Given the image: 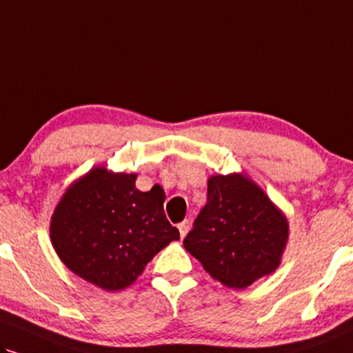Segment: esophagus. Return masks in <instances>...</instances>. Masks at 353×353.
<instances>
[{
    "label": "esophagus",
    "instance_id": "esophagus-1",
    "mask_svg": "<svg viewBox=\"0 0 353 353\" xmlns=\"http://www.w3.org/2000/svg\"><path fill=\"white\" fill-rule=\"evenodd\" d=\"M190 229H191V223H190L188 219H185L183 223L178 224V230H180V236L181 237H186V234L190 232Z\"/></svg>",
    "mask_w": 353,
    "mask_h": 353
}]
</instances>
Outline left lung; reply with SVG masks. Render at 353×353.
Segmentation results:
<instances>
[{
    "mask_svg": "<svg viewBox=\"0 0 353 353\" xmlns=\"http://www.w3.org/2000/svg\"><path fill=\"white\" fill-rule=\"evenodd\" d=\"M290 236L285 212L245 173L208 178V199L183 241L210 275L243 290L280 267Z\"/></svg>",
    "mask_w": 353,
    "mask_h": 353,
    "instance_id": "left-lung-1",
    "label": "left lung"
}]
</instances>
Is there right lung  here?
<instances>
[{"label": "right lung", "mask_w": 353, "mask_h": 353, "mask_svg": "<svg viewBox=\"0 0 353 353\" xmlns=\"http://www.w3.org/2000/svg\"><path fill=\"white\" fill-rule=\"evenodd\" d=\"M137 173L94 167L68 186L50 217V242L77 276L106 291L128 288L180 232L163 211L165 193L136 188Z\"/></svg>", "instance_id": "add662e5"}]
</instances>
